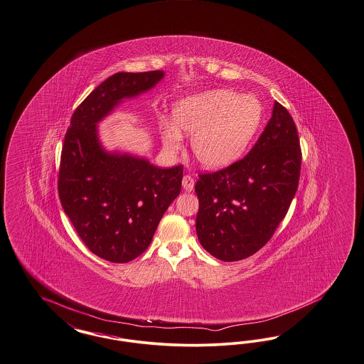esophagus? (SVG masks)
I'll use <instances>...</instances> for the list:
<instances>
[{"label": "esophagus", "mask_w": 364, "mask_h": 364, "mask_svg": "<svg viewBox=\"0 0 364 364\" xmlns=\"http://www.w3.org/2000/svg\"><path fill=\"white\" fill-rule=\"evenodd\" d=\"M195 187V181L193 178L189 175H186L183 177V188L186 189L187 192H191Z\"/></svg>", "instance_id": "1"}]
</instances>
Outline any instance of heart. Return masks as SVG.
Returning <instances> with one entry per match:
<instances>
[{
    "label": "heart",
    "instance_id": "1",
    "mask_svg": "<svg viewBox=\"0 0 364 364\" xmlns=\"http://www.w3.org/2000/svg\"><path fill=\"white\" fill-rule=\"evenodd\" d=\"M264 119V105L252 94L211 90L178 100L172 112L173 126H163L164 149L176 153L181 136L191 138V149L201 166L218 171L247 151Z\"/></svg>",
    "mask_w": 364,
    "mask_h": 364
}]
</instances>
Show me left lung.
I'll list each match as a JSON object with an SVG mask.
<instances>
[{"label": "left lung", "instance_id": "obj_1", "mask_svg": "<svg viewBox=\"0 0 364 364\" xmlns=\"http://www.w3.org/2000/svg\"><path fill=\"white\" fill-rule=\"evenodd\" d=\"M300 139L288 110L276 102L272 118L242 160L201 173L196 232L215 258L240 261L273 237L299 187Z\"/></svg>", "mask_w": 364, "mask_h": 364}]
</instances>
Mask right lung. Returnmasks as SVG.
I'll return each instance as SVG.
<instances>
[{
    "label": "right lung",
    "instance_id": "1",
    "mask_svg": "<svg viewBox=\"0 0 364 364\" xmlns=\"http://www.w3.org/2000/svg\"><path fill=\"white\" fill-rule=\"evenodd\" d=\"M164 71L118 73L83 100L64 137L59 198L90 251L125 264L151 245L169 204L181 191L183 165L163 169L144 157L107 151L98 124L127 98L149 91Z\"/></svg>",
    "mask_w": 364,
    "mask_h": 364
}]
</instances>
